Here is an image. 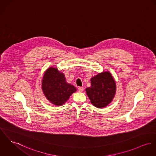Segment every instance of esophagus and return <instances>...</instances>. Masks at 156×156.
<instances>
[{"mask_svg":"<svg viewBox=\"0 0 156 156\" xmlns=\"http://www.w3.org/2000/svg\"><path fill=\"white\" fill-rule=\"evenodd\" d=\"M78 90H79V92H83V87H78Z\"/></svg>","mask_w":156,"mask_h":156,"instance_id":"obj_1","label":"esophagus"}]
</instances>
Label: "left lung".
Returning a JSON list of instances; mask_svg holds the SVG:
<instances>
[{"mask_svg": "<svg viewBox=\"0 0 156 156\" xmlns=\"http://www.w3.org/2000/svg\"><path fill=\"white\" fill-rule=\"evenodd\" d=\"M86 92L95 107L101 108L108 105L113 100L116 92V83L108 71L98 73L90 79V86Z\"/></svg>", "mask_w": 156, "mask_h": 156, "instance_id": "obj_1", "label": "left lung"}]
</instances>
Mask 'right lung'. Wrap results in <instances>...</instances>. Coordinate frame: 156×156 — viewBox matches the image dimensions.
Segmentation results:
<instances>
[{"label": "right lung", "mask_w": 156, "mask_h": 156, "mask_svg": "<svg viewBox=\"0 0 156 156\" xmlns=\"http://www.w3.org/2000/svg\"><path fill=\"white\" fill-rule=\"evenodd\" d=\"M42 89L46 99L57 106L65 104L77 90L73 85L66 82L64 74L53 67H49L44 71Z\"/></svg>", "instance_id": "obj_1"}]
</instances>
